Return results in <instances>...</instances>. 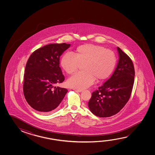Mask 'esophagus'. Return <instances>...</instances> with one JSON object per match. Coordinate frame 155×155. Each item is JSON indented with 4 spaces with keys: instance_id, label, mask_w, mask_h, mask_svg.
Here are the masks:
<instances>
[{
    "instance_id": "esophagus-1",
    "label": "esophagus",
    "mask_w": 155,
    "mask_h": 155,
    "mask_svg": "<svg viewBox=\"0 0 155 155\" xmlns=\"http://www.w3.org/2000/svg\"><path fill=\"white\" fill-rule=\"evenodd\" d=\"M74 91L77 92H81L82 91V90H80V89H74Z\"/></svg>"
}]
</instances>
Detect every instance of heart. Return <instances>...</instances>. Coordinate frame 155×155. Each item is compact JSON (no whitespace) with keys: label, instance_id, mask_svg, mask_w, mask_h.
Listing matches in <instances>:
<instances>
[{"label":"heart","instance_id":"heart-1","mask_svg":"<svg viewBox=\"0 0 155 155\" xmlns=\"http://www.w3.org/2000/svg\"><path fill=\"white\" fill-rule=\"evenodd\" d=\"M116 61L113 51L102 46L87 44L79 46L76 55L71 52L65 53L61 65L67 74H72L83 64L84 71L74 74L68 81L69 86L81 90L92 85L95 79L102 81L108 78L114 70Z\"/></svg>","mask_w":155,"mask_h":155}]
</instances>
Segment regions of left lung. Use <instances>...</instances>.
Returning <instances> with one entry per match:
<instances>
[{
    "mask_svg": "<svg viewBox=\"0 0 155 155\" xmlns=\"http://www.w3.org/2000/svg\"><path fill=\"white\" fill-rule=\"evenodd\" d=\"M119 58L113 74L102 86L93 92L88 103L90 111L99 117L117 114L129 100L134 83L132 60L117 47Z\"/></svg>",
    "mask_w": 155,
    "mask_h": 155,
    "instance_id": "8db88e82",
    "label": "left lung"
}]
</instances>
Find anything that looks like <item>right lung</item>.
Instances as JSON below:
<instances>
[{
    "instance_id": "right-lung-1",
    "label": "right lung",
    "mask_w": 155,
    "mask_h": 155,
    "mask_svg": "<svg viewBox=\"0 0 155 155\" xmlns=\"http://www.w3.org/2000/svg\"><path fill=\"white\" fill-rule=\"evenodd\" d=\"M70 44H50L31 54L26 64L23 92L33 109L43 114L53 111L63 101L68 90L54 87L65 79L59 67L60 56Z\"/></svg>"
}]
</instances>
